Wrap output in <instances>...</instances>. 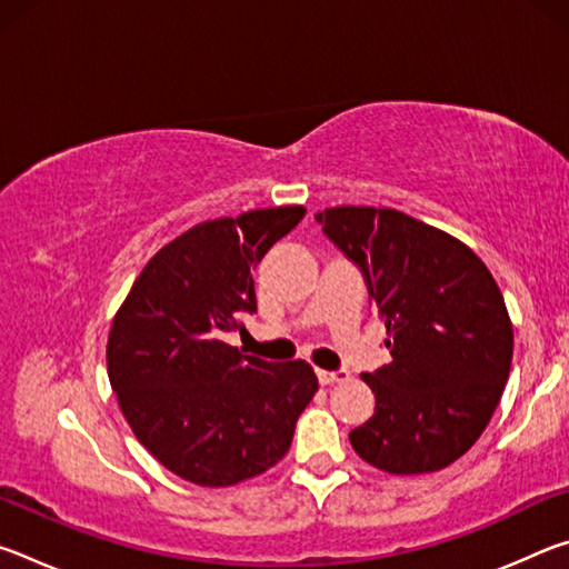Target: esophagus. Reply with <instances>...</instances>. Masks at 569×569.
Wrapping results in <instances>:
<instances>
[{"instance_id":"1","label":"esophagus","mask_w":569,"mask_h":569,"mask_svg":"<svg viewBox=\"0 0 569 569\" xmlns=\"http://www.w3.org/2000/svg\"><path fill=\"white\" fill-rule=\"evenodd\" d=\"M316 377H319V381L323 383V387H329V383L349 381V371H346V369H339V371H323V369H319V371H316Z\"/></svg>"}]
</instances>
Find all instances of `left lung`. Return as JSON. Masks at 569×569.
<instances>
[{"mask_svg":"<svg viewBox=\"0 0 569 569\" xmlns=\"http://www.w3.org/2000/svg\"><path fill=\"white\" fill-rule=\"evenodd\" d=\"M323 233L361 268L391 363L361 373L373 417L349 439L387 475H429L467 455L502 399L515 333L502 291L459 238L393 208L336 206Z\"/></svg>","mask_w":569,"mask_h":569,"instance_id":"obj_1","label":"left lung"}]
</instances>
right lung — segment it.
Returning <instances> with one entry per match:
<instances>
[{"mask_svg":"<svg viewBox=\"0 0 569 569\" xmlns=\"http://www.w3.org/2000/svg\"><path fill=\"white\" fill-rule=\"evenodd\" d=\"M303 206L258 208L188 228L162 246L114 313L108 377L132 435L198 487H233L286 457L319 391L311 363H271L223 341L256 313L250 271Z\"/></svg>","mask_w":569,"mask_h":569,"instance_id":"add662e5","label":"right lung"}]
</instances>
